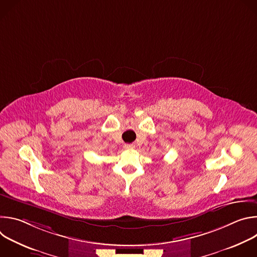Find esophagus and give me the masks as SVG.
Returning <instances> with one entry per match:
<instances>
[{
	"instance_id": "esophagus-1",
	"label": "esophagus",
	"mask_w": 257,
	"mask_h": 257,
	"mask_svg": "<svg viewBox=\"0 0 257 257\" xmlns=\"http://www.w3.org/2000/svg\"><path fill=\"white\" fill-rule=\"evenodd\" d=\"M135 145L134 144H125L124 145V150L125 151H131V150H134Z\"/></svg>"
}]
</instances>
